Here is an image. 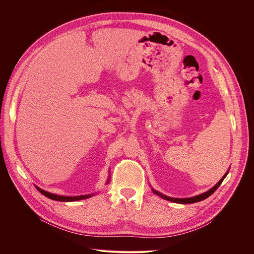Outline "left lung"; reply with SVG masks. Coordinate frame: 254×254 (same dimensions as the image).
I'll list each match as a JSON object with an SVG mask.
<instances>
[{
  "label": "left lung",
  "instance_id": "obj_1",
  "mask_svg": "<svg viewBox=\"0 0 254 254\" xmlns=\"http://www.w3.org/2000/svg\"><path fill=\"white\" fill-rule=\"evenodd\" d=\"M228 172H229V170L226 172V174L221 178V180L219 181V182L217 183L213 188H211L210 190H208L207 192H205V193H203V194H200V195H197V196H194V197H190V198H172V197H168V196H166V195H164V194H162V193H160V192H158V191H156V190H154V189H153V192H154L156 195H159L161 198L166 199V200L171 201V202H175V203H180V204H191V203L200 202V201L205 200V199L208 198L209 196H211V195L217 190V188H218V187L221 185V183L223 182V180H224L225 177L227 176Z\"/></svg>",
  "mask_w": 254,
  "mask_h": 254
}]
</instances>
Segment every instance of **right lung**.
Here are the masks:
<instances>
[{"mask_svg": "<svg viewBox=\"0 0 254 254\" xmlns=\"http://www.w3.org/2000/svg\"><path fill=\"white\" fill-rule=\"evenodd\" d=\"M110 178V177H108ZM110 182V179L107 180L106 184ZM36 188H37V190L43 194L44 196L48 197L49 199H52V200H55V201H62V202H71V201H78V200H83V199H86V198H89L91 196H93L94 194H88V195H81V196H73V197H70V196H60V195H56V194H52V193H49L45 190H42L41 188L36 186Z\"/></svg>", "mask_w": 254, "mask_h": 254, "instance_id": "right-lung-1", "label": "right lung"}]
</instances>
